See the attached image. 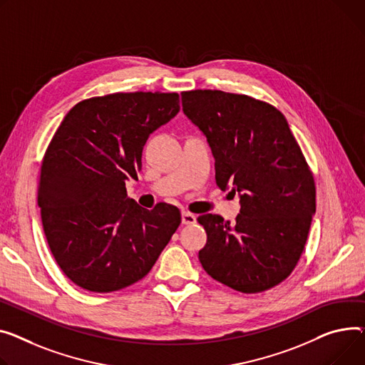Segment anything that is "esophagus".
I'll return each mask as SVG.
<instances>
[{
    "instance_id": "obj_1",
    "label": "esophagus",
    "mask_w": 365,
    "mask_h": 365,
    "mask_svg": "<svg viewBox=\"0 0 365 365\" xmlns=\"http://www.w3.org/2000/svg\"><path fill=\"white\" fill-rule=\"evenodd\" d=\"M182 223H183V225H193V223H197V215L189 212V211H183V212H182Z\"/></svg>"
}]
</instances>
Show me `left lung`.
<instances>
[{
    "instance_id": "obj_1",
    "label": "left lung",
    "mask_w": 365,
    "mask_h": 365,
    "mask_svg": "<svg viewBox=\"0 0 365 365\" xmlns=\"http://www.w3.org/2000/svg\"><path fill=\"white\" fill-rule=\"evenodd\" d=\"M185 115L207 138L218 187L237 192L236 222L198 217L207 232L204 270L244 294L283 282L304 251L315 186L284 115L248 95L197 89L182 92Z\"/></svg>"
}]
</instances>
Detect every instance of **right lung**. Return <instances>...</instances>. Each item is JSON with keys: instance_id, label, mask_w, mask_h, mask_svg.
I'll return each mask as SVG.
<instances>
[{"instance_id": "1", "label": "right lung", "mask_w": 365, "mask_h": 365, "mask_svg": "<svg viewBox=\"0 0 365 365\" xmlns=\"http://www.w3.org/2000/svg\"><path fill=\"white\" fill-rule=\"evenodd\" d=\"M176 92H117L73 107L48 147L38 187L45 237L63 273L107 294L147 276L179 227L178 207L128 198L150 135L180 110Z\"/></svg>"}]
</instances>
